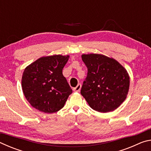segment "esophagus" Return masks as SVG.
<instances>
[{
    "label": "esophagus",
    "mask_w": 151,
    "mask_h": 151,
    "mask_svg": "<svg viewBox=\"0 0 151 151\" xmlns=\"http://www.w3.org/2000/svg\"><path fill=\"white\" fill-rule=\"evenodd\" d=\"M81 84H78L77 86H76V87L73 88V90L75 92H79L81 90Z\"/></svg>",
    "instance_id": "obj_1"
}]
</instances>
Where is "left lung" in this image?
<instances>
[{
    "instance_id": "8db88e82",
    "label": "left lung",
    "mask_w": 151,
    "mask_h": 151,
    "mask_svg": "<svg viewBox=\"0 0 151 151\" xmlns=\"http://www.w3.org/2000/svg\"><path fill=\"white\" fill-rule=\"evenodd\" d=\"M88 69L81 93L92 109L101 112L114 111L126 99L129 74L121 64L103 55H82Z\"/></svg>"
}]
</instances>
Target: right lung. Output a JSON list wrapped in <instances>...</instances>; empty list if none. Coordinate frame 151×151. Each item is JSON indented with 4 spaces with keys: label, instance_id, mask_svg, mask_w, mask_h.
Here are the masks:
<instances>
[{
    "label": "right lung",
    "instance_id": "add662e5",
    "mask_svg": "<svg viewBox=\"0 0 151 151\" xmlns=\"http://www.w3.org/2000/svg\"><path fill=\"white\" fill-rule=\"evenodd\" d=\"M69 56L41 57L25 68L22 77V91L29 103L39 111L53 113L65 106L73 91L63 69Z\"/></svg>",
    "mask_w": 151,
    "mask_h": 151
}]
</instances>
